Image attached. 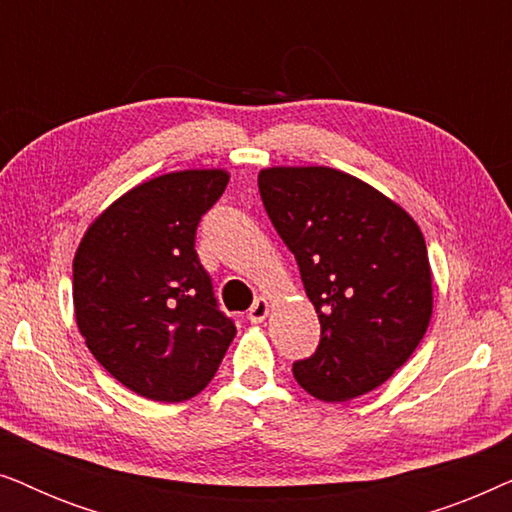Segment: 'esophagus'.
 <instances>
[{"label":"esophagus","mask_w":512,"mask_h":512,"mask_svg":"<svg viewBox=\"0 0 512 512\" xmlns=\"http://www.w3.org/2000/svg\"><path fill=\"white\" fill-rule=\"evenodd\" d=\"M270 298H265V296H261V298H256V303L249 307V319L254 321V324H263L265 321V317H268L270 314Z\"/></svg>","instance_id":"34e87169"}]
</instances>
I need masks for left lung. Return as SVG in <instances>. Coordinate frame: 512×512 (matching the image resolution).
<instances>
[{"instance_id": "1", "label": "left lung", "mask_w": 512, "mask_h": 512, "mask_svg": "<svg viewBox=\"0 0 512 512\" xmlns=\"http://www.w3.org/2000/svg\"><path fill=\"white\" fill-rule=\"evenodd\" d=\"M258 188L321 324L317 352L293 363V377L324 403L377 389L410 359L433 314L429 251L417 221L335 167H263Z\"/></svg>"}]
</instances>
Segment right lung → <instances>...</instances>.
I'll return each mask as SVG.
<instances>
[{
  "label": "right lung",
  "instance_id": "1",
  "mask_svg": "<svg viewBox=\"0 0 512 512\" xmlns=\"http://www.w3.org/2000/svg\"><path fill=\"white\" fill-rule=\"evenodd\" d=\"M228 179L221 167L146 179L95 216L74 254V317L86 347L149 401L200 394L237 333L195 254L200 216Z\"/></svg>",
  "mask_w": 512,
  "mask_h": 512
}]
</instances>
